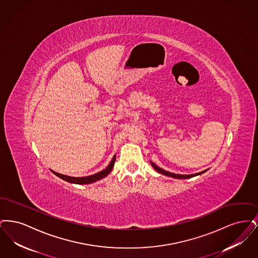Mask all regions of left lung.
Segmentation results:
<instances>
[{
	"mask_svg": "<svg viewBox=\"0 0 258 258\" xmlns=\"http://www.w3.org/2000/svg\"><path fill=\"white\" fill-rule=\"evenodd\" d=\"M150 162H151L152 166L156 169V171L159 172V173L162 174V175H165V176H168V177L175 178V179H189V178L196 177V176H198V175H201L202 173H204V172H206L208 170V169H206V170H204V171L198 172V173L190 174V175H182V174H175V173H171V172L165 171L164 169H162V168H160L159 166H157V164H155L154 162H152V161H150Z\"/></svg>",
	"mask_w": 258,
	"mask_h": 258,
	"instance_id": "8db88e82",
	"label": "left lung"
}]
</instances>
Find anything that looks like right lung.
<instances>
[{"instance_id": "obj_1", "label": "right lung", "mask_w": 258, "mask_h": 258, "mask_svg": "<svg viewBox=\"0 0 258 258\" xmlns=\"http://www.w3.org/2000/svg\"><path fill=\"white\" fill-rule=\"evenodd\" d=\"M115 160H116V155H114V157L112 158L110 163L108 164V166L101 170L100 172H98L96 174H93V175H90V176H85V177H71V176H67V175H63V174H60L58 172L53 171L51 170L52 173H54L56 176H58L59 178H61L62 180L69 182V183H72V184H92V183H95L98 180L106 177L111 170L113 169V166H114V163H115Z\"/></svg>"}]
</instances>
